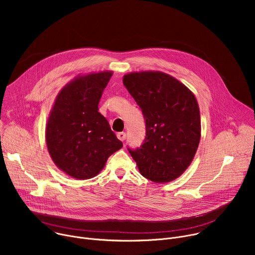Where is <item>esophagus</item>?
Instances as JSON below:
<instances>
[{
  "instance_id": "34e87169",
  "label": "esophagus",
  "mask_w": 255,
  "mask_h": 255,
  "mask_svg": "<svg viewBox=\"0 0 255 255\" xmlns=\"http://www.w3.org/2000/svg\"><path fill=\"white\" fill-rule=\"evenodd\" d=\"M117 137L121 141H124L126 139V133L125 132H119V133H117Z\"/></svg>"
}]
</instances>
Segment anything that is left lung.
Here are the masks:
<instances>
[{"label": "left lung", "mask_w": 255, "mask_h": 255, "mask_svg": "<svg viewBox=\"0 0 255 255\" xmlns=\"http://www.w3.org/2000/svg\"><path fill=\"white\" fill-rule=\"evenodd\" d=\"M123 84L145 120L146 136L140 147H127L140 173L155 183H167L191 164L201 138V119L193 93L159 71L132 72Z\"/></svg>", "instance_id": "1"}]
</instances>
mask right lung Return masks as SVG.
I'll return each instance as SVG.
<instances>
[{"instance_id": "1", "label": "right lung", "mask_w": 255, "mask_h": 255, "mask_svg": "<svg viewBox=\"0 0 255 255\" xmlns=\"http://www.w3.org/2000/svg\"><path fill=\"white\" fill-rule=\"evenodd\" d=\"M111 71L77 78L58 94L46 127V144L54 163L68 175H97L123 143L99 113V102Z\"/></svg>"}]
</instances>
